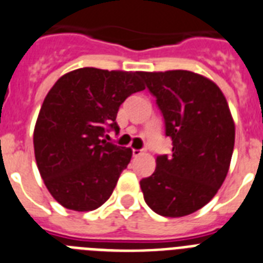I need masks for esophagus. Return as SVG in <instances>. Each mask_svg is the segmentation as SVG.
Returning <instances> with one entry per match:
<instances>
[{
	"label": "esophagus",
	"instance_id": "1",
	"mask_svg": "<svg viewBox=\"0 0 263 263\" xmlns=\"http://www.w3.org/2000/svg\"><path fill=\"white\" fill-rule=\"evenodd\" d=\"M141 153H142V151H141V149H133V156H134V157H137V156H140Z\"/></svg>",
	"mask_w": 263,
	"mask_h": 263
}]
</instances>
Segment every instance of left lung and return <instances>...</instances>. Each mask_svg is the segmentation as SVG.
<instances>
[{
  "mask_svg": "<svg viewBox=\"0 0 263 263\" xmlns=\"http://www.w3.org/2000/svg\"><path fill=\"white\" fill-rule=\"evenodd\" d=\"M140 77L156 97L173 146L171 156H157L141 190L156 214L185 216L204 207L224 181L235 142L233 117L220 88L203 75L173 69Z\"/></svg>",
  "mask_w": 263,
  "mask_h": 263,
  "instance_id": "8db88e82",
  "label": "left lung"
}]
</instances>
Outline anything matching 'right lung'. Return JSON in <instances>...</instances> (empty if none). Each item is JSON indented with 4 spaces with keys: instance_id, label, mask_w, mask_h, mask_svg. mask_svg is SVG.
<instances>
[{
    "instance_id": "obj_1",
    "label": "right lung",
    "mask_w": 263,
    "mask_h": 263,
    "mask_svg": "<svg viewBox=\"0 0 263 263\" xmlns=\"http://www.w3.org/2000/svg\"><path fill=\"white\" fill-rule=\"evenodd\" d=\"M145 90L140 72L75 69L45 97L33 132L34 157L49 194L63 207L92 211L111 196L132 158L130 147L103 140L119 127V106Z\"/></svg>"
}]
</instances>
